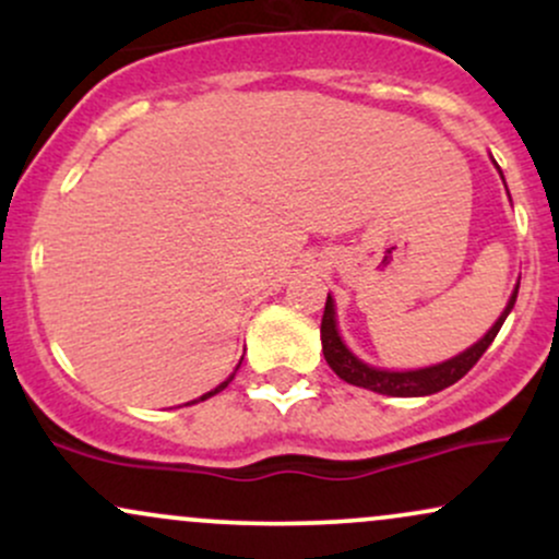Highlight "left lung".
Here are the masks:
<instances>
[{
    "label": "left lung",
    "instance_id": "obj_1",
    "mask_svg": "<svg viewBox=\"0 0 559 559\" xmlns=\"http://www.w3.org/2000/svg\"><path fill=\"white\" fill-rule=\"evenodd\" d=\"M518 292L512 294L510 305L507 310L499 316L497 323L491 325V331L480 338L478 344H473L471 349L463 352V355L452 357V360L433 365V368L426 370H407V373H391V370H376L370 365H365L346 349L342 336L336 331V318H333V299H325V310H323V320H320V342H323V355L325 362L331 365V370L336 373L342 381L352 383V386L360 389H370L376 394H386V396H428L436 394V391L452 386L463 378L467 370L476 365L484 352L489 349L493 338H497L499 329H502L504 318L510 316V310L515 307Z\"/></svg>",
    "mask_w": 559,
    "mask_h": 559
}]
</instances>
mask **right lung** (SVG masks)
Listing matches in <instances>:
<instances>
[{"mask_svg":"<svg viewBox=\"0 0 559 559\" xmlns=\"http://www.w3.org/2000/svg\"><path fill=\"white\" fill-rule=\"evenodd\" d=\"M230 381H234V376H230V378H226V381H223V383H221V386H217V389H213V391H207V394H202V396H199V402L210 400V396H213V394H217V391H223V389H226ZM189 404H194V402H189Z\"/></svg>","mask_w":559,"mask_h":559,"instance_id":"1","label":"right lung"}]
</instances>
